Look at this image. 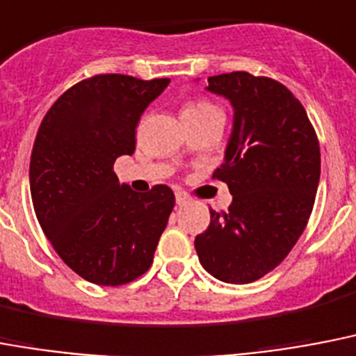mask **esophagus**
Listing matches in <instances>:
<instances>
[{
  "label": "esophagus",
  "instance_id": "esophagus-1",
  "mask_svg": "<svg viewBox=\"0 0 356 356\" xmlns=\"http://www.w3.org/2000/svg\"><path fill=\"white\" fill-rule=\"evenodd\" d=\"M189 202H191V196L187 195L186 191H176V204L178 206H186Z\"/></svg>",
  "mask_w": 356,
  "mask_h": 356
}]
</instances>
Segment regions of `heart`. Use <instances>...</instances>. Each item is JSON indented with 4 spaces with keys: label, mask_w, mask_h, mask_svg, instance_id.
I'll list each match as a JSON object with an SVG mask.
<instances>
[{
    "label": "heart",
    "mask_w": 356,
    "mask_h": 356,
    "mask_svg": "<svg viewBox=\"0 0 356 356\" xmlns=\"http://www.w3.org/2000/svg\"><path fill=\"white\" fill-rule=\"evenodd\" d=\"M218 108L213 104L211 101L207 99H195L186 106V112L184 113H209V112H217Z\"/></svg>",
    "instance_id": "1"
}]
</instances>
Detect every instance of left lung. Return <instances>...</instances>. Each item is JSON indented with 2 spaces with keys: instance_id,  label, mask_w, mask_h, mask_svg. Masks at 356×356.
Returning <instances> with one entry per match:
<instances>
[{
  "instance_id": "1",
  "label": "left lung",
  "mask_w": 356,
  "mask_h": 356,
  "mask_svg": "<svg viewBox=\"0 0 356 356\" xmlns=\"http://www.w3.org/2000/svg\"><path fill=\"white\" fill-rule=\"evenodd\" d=\"M207 90L235 110L226 161L213 172L233 202L227 211L209 209L195 248L213 277L246 285L281 264L307 227L320 181V143L303 104L270 76L233 71L209 76Z\"/></svg>"
}]
</instances>
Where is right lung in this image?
Here are the masks:
<instances>
[{
	"instance_id": "add662e5",
	"label": "right lung",
	"mask_w": 356,
	"mask_h": 356,
	"mask_svg": "<svg viewBox=\"0 0 356 356\" xmlns=\"http://www.w3.org/2000/svg\"><path fill=\"white\" fill-rule=\"evenodd\" d=\"M167 84L93 75L65 90L40 123L29 169L34 213L62 261L95 285L143 275L175 207L170 187L134 193L113 172L119 156L134 154L139 118Z\"/></svg>"
}]
</instances>
